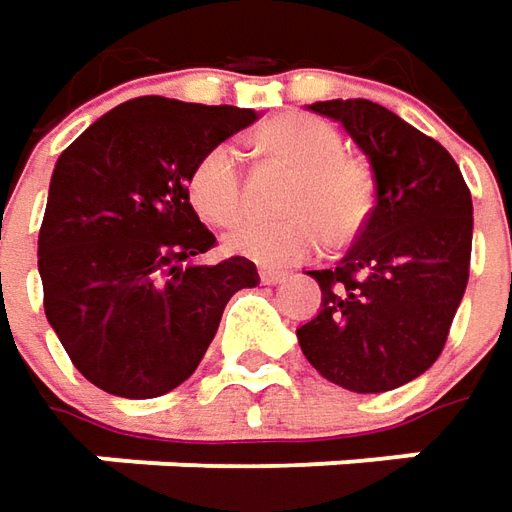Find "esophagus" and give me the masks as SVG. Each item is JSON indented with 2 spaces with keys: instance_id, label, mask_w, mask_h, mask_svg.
I'll return each mask as SVG.
<instances>
[{
  "instance_id": "obj_1",
  "label": "esophagus",
  "mask_w": 512,
  "mask_h": 512,
  "mask_svg": "<svg viewBox=\"0 0 512 512\" xmlns=\"http://www.w3.org/2000/svg\"><path fill=\"white\" fill-rule=\"evenodd\" d=\"M289 274L280 272V269H260V280L266 283V286H277V283H283Z\"/></svg>"
}]
</instances>
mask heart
<instances>
[{
  "label": "heart",
  "instance_id": "1",
  "mask_svg": "<svg viewBox=\"0 0 512 512\" xmlns=\"http://www.w3.org/2000/svg\"><path fill=\"white\" fill-rule=\"evenodd\" d=\"M263 155L294 169L283 198L291 212L280 221H249L232 229L226 252L266 266L297 263L317 252L326 235L345 243L368 212L371 181L362 164L343 155L340 133L314 115H283L257 135ZM189 201L206 223L229 226L243 215V175L238 152L218 144L189 172Z\"/></svg>",
  "mask_w": 512,
  "mask_h": 512
}]
</instances>
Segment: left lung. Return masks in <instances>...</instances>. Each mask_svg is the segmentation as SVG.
Listing matches in <instances>:
<instances>
[{"mask_svg": "<svg viewBox=\"0 0 512 512\" xmlns=\"http://www.w3.org/2000/svg\"><path fill=\"white\" fill-rule=\"evenodd\" d=\"M343 124L374 175V209L334 269L309 272L320 311L297 328L306 360L354 394L431 368L465 297L473 201L450 152L368 98L309 104Z\"/></svg>", "mask_w": 512, "mask_h": 512, "instance_id": "1", "label": "left lung"}]
</instances>
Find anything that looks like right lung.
Wrapping results in <instances>:
<instances>
[{"instance_id":"right-lung-1","label":"right lung","mask_w":512,"mask_h":512,"mask_svg":"<svg viewBox=\"0 0 512 512\" xmlns=\"http://www.w3.org/2000/svg\"><path fill=\"white\" fill-rule=\"evenodd\" d=\"M255 118L246 107L141 96L59 155L39 229L45 314L101 391L152 399L178 388L229 297L260 283L246 257L201 263L215 235L186 189L203 155Z\"/></svg>"}]
</instances>
